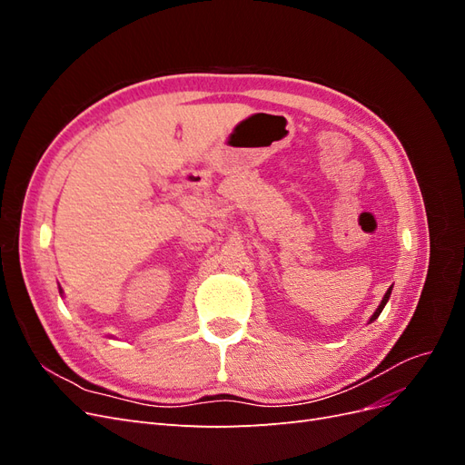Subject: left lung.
<instances>
[{
	"instance_id": "left-lung-1",
	"label": "left lung",
	"mask_w": 465,
	"mask_h": 465,
	"mask_svg": "<svg viewBox=\"0 0 465 465\" xmlns=\"http://www.w3.org/2000/svg\"><path fill=\"white\" fill-rule=\"evenodd\" d=\"M390 292H391V287H390V289H388V291H386V294H384V299H382V302H380V306H378V308H376V312H374V314H372V318H371V322H372V320H376V318H378V316H380V312H382V311H384V306H386V302H388V299H390Z\"/></svg>"
}]
</instances>
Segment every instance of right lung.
I'll list each match as a JSON object with an SVG mask.
<instances>
[{
  "mask_svg": "<svg viewBox=\"0 0 465 465\" xmlns=\"http://www.w3.org/2000/svg\"><path fill=\"white\" fill-rule=\"evenodd\" d=\"M60 291H62V289H60Z\"/></svg>",
  "mask_w": 465,
  "mask_h": 465,
  "instance_id": "1",
  "label": "right lung"
}]
</instances>
